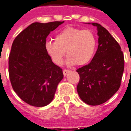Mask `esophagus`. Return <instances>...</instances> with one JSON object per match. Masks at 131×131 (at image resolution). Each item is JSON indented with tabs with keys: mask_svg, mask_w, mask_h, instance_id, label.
<instances>
[{
	"mask_svg": "<svg viewBox=\"0 0 131 131\" xmlns=\"http://www.w3.org/2000/svg\"><path fill=\"white\" fill-rule=\"evenodd\" d=\"M70 72V71L69 70H67V69H64L63 70V75L64 76H66V75H67L68 73Z\"/></svg>",
	"mask_w": 131,
	"mask_h": 131,
	"instance_id": "obj_1",
	"label": "esophagus"
}]
</instances>
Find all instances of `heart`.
<instances>
[{"mask_svg":"<svg viewBox=\"0 0 131 131\" xmlns=\"http://www.w3.org/2000/svg\"><path fill=\"white\" fill-rule=\"evenodd\" d=\"M97 46V40L91 30L67 27L55 36L54 41L45 43L46 52L57 65L62 64L67 52L69 65H85L93 58Z\"/></svg>","mask_w":131,"mask_h":131,"instance_id":"b5f03b06","label":"heart"}]
</instances>
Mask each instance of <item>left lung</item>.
<instances>
[{
	"instance_id": "8db88e82",
	"label": "left lung",
	"mask_w": 131,
	"mask_h": 131,
	"mask_svg": "<svg viewBox=\"0 0 131 131\" xmlns=\"http://www.w3.org/2000/svg\"><path fill=\"white\" fill-rule=\"evenodd\" d=\"M91 24L97 27L98 47L90 63L77 70L80 77L77 90L84 102L97 106L106 102L118 90L124 60L121 46L108 31L99 23Z\"/></svg>"
}]
</instances>
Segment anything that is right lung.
<instances>
[{"label": "right lung", "instance_id": "right-lung-1", "mask_svg": "<svg viewBox=\"0 0 131 131\" xmlns=\"http://www.w3.org/2000/svg\"><path fill=\"white\" fill-rule=\"evenodd\" d=\"M64 21L31 23L14 40L8 58L13 89L25 103L43 107L52 101L62 69L53 63L45 49L46 38Z\"/></svg>", "mask_w": 131, "mask_h": 131}]
</instances>
